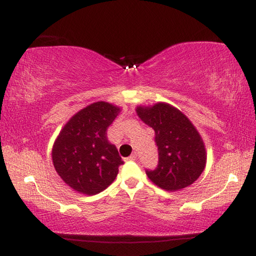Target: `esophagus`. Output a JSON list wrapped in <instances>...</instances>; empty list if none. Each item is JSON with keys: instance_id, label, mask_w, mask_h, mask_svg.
I'll return each instance as SVG.
<instances>
[{"instance_id": "1", "label": "esophagus", "mask_w": 256, "mask_h": 256, "mask_svg": "<svg viewBox=\"0 0 256 256\" xmlns=\"http://www.w3.org/2000/svg\"><path fill=\"white\" fill-rule=\"evenodd\" d=\"M136 158H138V154H136V152H133V154L128 157V160H136Z\"/></svg>"}]
</instances>
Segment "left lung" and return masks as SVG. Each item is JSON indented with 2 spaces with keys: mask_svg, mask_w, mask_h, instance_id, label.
I'll return each mask as SVG.
<instances>
[{
  "mask_svg": "<svg viewBox=\"0 0 256 256\" xmlns=\"http://www.w3.org/2000/svg\"><path fill=\"white\" fill-rule=\"evenodd\" d=\"M136 114L152 128L159 162L146 170L149 180L164 190L175 192L193 184L206 164V151L200 133L180 110L167 102L138 106Z\"/></svg>",
  "mask_w": 256,
  "mask_h": 256,
  "instance_id": "left-lung-1",
  "label": "left lung"
}]
</instances>
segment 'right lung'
Segmentation results:
<instances>
[{
    "label": "right lung",
    "instance_id": "add662e5",
    "mask_svg": "<svg viewBox=\"0 0 256 256\" xmlns=\"http://www.w3.org/2000/svg\"><path fill=\"white\" fill-rule=\"evenodd\" d=\"M120 107L107 102L90 104L60 130L52 149L56 172L76 192L94 196L110 186L123 164L107 140V128Z\"/></svg>",
    "mask_w": 256,
    "mask_h": 256
}]
</instances>
